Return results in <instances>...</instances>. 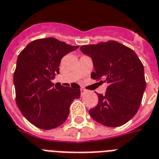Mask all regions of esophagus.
I'll list each match as a JSON object with an SVG mask.
<instances>
[{
  "label": "esophagus",
  "mask_w": 159,
  "mask_h": 159,
  "mask_svg": "<svg viewBox=\"0 0 159 159\" xmlns=\"http://www.w3.org/2000/svg\"><path fill=\"white\" fill-rule=\"evenodd\" d=\"M80 91H81V94H82V96L84 95L85 93H87V90H86V89H84V88H81V89H80Z\"/></svg>",
  "instance_id": "1"
}]
</instances>
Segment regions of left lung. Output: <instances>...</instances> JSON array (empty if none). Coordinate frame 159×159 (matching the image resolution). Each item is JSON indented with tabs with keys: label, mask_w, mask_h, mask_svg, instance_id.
<instances>
[{
	"label": "left lung",
	"mask_w": 159,
	"mask_h": 159,
	"mask_svg": "<svg viewBox=\"0 0 159 159\" xmlns=\"http://www.w3.org/2000/svg\"><path fill=\"white\" fill-rule=\"evenodd\" d=\"M80 49L93 59L91 77L108 83L105 95L98 93V105L89 110L91 117L111 128L128 123L138 112L146 88L143 65L139 57L116 41L83 45Z\"/></svg>",
	"instance_id": "left-lung-1"
}]
</instances>
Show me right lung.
Segmentation results:
<instances>
[{
	"instance_id": "1",
	"label": "right lung",
	"mask_w": 159,
	"mask_h": 159,
	"mask_svg": "<svg viewBox=\"0 0 159 159\" xmlns=\"http://www.w3.org/2000/svg\"><path fill=\"white\" fill-rule=\"evenodd\" d=\"M78 46L53 37L32 41L20 52L13 81L16 102L23 116L37 128H57L69 115L72 101L80 98V86L63 87L51 82L59 73L61 60Z\"/></svg>"
}]
</instances>
